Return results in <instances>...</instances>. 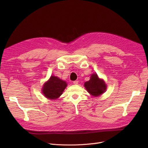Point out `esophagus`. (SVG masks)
Masks as SVG:
<instances>
[{
	"instance_id": "1",
	"label": "esophagus",
	"mask_w": 148,
	"mask_h": 148,
	"mask_svg": "<svg viewBox=\"0 0 148 148\" xmlns=\"http://www.w3.org/2000/svg\"><path fill=\"white\" fill-rule=\"evenodd\" d=\"M73 83L74 84H77L79 83V81H77V80H75V81H74L73 82Z\"/></svg>"
}]
</instances>
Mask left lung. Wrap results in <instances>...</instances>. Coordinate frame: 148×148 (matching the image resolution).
Masks as SVG:
<instances>
[{"label": "left lung", "instance_id": "obj_1", "mask_svg": "<svg viewBox=\"0 0 148 148\" xmlns=\"http://www.w3.org/2000/svg\"><path fill=\"white\" fill-rule=\"evenodd\" d=\"M84 86L89 94L94 97H98L103 94L107 89L104 81L99 79L96 73L91 75L90 80L85 82Z\"/></svg>", "mask_w": 148, "mask_h": 148}]
</instances>
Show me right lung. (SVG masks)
<instances>
[{
    "label": "right lung",
    "instance_id": "right-lung-1",
    "mask_svg": "<svg viewBox=\"0 0 148 148\" xmlns=\"http://www.w3.org/2000/svg\"><path fill=\"white\" fill-rule=\"evenodd\" d=\"M66 86L67 83L65 81L51 75L49 80L44 84L42 93L47 98L56 99L62 94Z\"/></svg>",
    "mask_w": 148,
    "mask_h": 148
}]
</instances>
